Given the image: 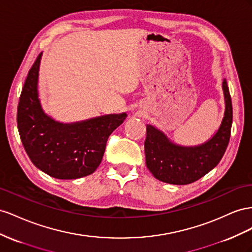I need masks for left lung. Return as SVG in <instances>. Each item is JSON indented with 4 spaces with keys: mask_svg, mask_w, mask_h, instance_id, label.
Returning <instances> with one entry per match:
<instances>
[{
    "mask_svg": "<svg viewBox=\"0 0 252 252\" xmlns=\"http://www.w3.org/2000/svg\"><path fill=\"white\" fill-rule=\"evenodd\" d=\"M222 90L226 103L224 119L217 134L202 146H176L157 128L147 126L146 163L158 181L172 185H188L218 166L226 152L232 126V102L226 79L222 81Z\"/></svg>",
    "mask_w": 252,
    "mask_h": 252,
    "instance_id": "1",
    "label": "left lung"
}]
</instances>
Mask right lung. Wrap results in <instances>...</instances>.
<instances>
[{
  "instance_id": "right-lung-1",
  "label": "right lung",
  "mask_w": 252,
  "mask_h": 252,
  "mask_svg": "<svg viewBox=\"0 0 252 252\" xmlns=\"http://www.w3.org/2000/svg\"><path fill=\"white\" fill-rule=\"evenodd\" d=\"M40 59L41 54L28 71L18 104V130L26 153L35 167L55 178L74 179L94 173L102 160L107 138L126 114L73 125L49 118L38 99Z\"/></svg>"
}]
</instances>
